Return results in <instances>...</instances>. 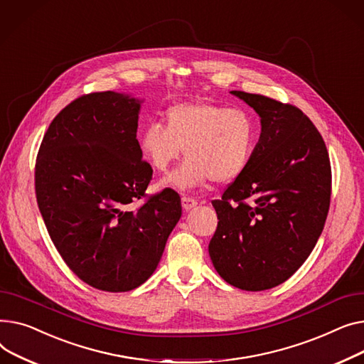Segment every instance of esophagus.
Masks as SVG:
<instances>
[{
  "label": "esophagus",
  "mask_w": 364,
  "mask_h": 364,
  "mask_svg": "<svg viewBox=\"0 0 364 364\" xmlns=\"http://www.w3.org/2000/svg\"><path fill=\"white\" fill-rule=\"evenodd\" d=\"M197 204H198V203H197L196 198H192V197H182V207H183L185 211H188V210H191V208H194Z\"/></svg>",
  "instance_id": "1"
}]
</instances>
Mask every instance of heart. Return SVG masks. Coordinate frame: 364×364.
<instances>
[{"instance_id":"1","label":"heart","mask_w":364,"mask_h":364,"mask_svg":"<svg viewBox=\"0 0 364 364\" xmlns=\"http://www.w3.org/2000/svg\"><path fill=\"white\" fill-rule=\"evenodd\" d=\"M255 138V122L244 109L182 102L166 112L164 126H145L138 142L142 157L159 173H167L185 153L188 159L164 185L188 191L211 179L225 183L241 176L251 161Z\"/></svg>"}]
</instances>
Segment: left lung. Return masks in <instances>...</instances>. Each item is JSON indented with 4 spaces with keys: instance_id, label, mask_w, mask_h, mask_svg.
Listing matches in <instances>:
<instances>
[{
    "instance_id": "left-lung-1",
    "label": "left lung",
    "mask_w": 364,
    "mask_h": 364,
    "mask_svg": "<svg viewBox=\"0 0 364 364\" xmlns=\"http://www.w3.org/2000/svg\"><path fill=\"white\" fill-rule=\"evenodd\" d=\"M260 116L262 134L245 172L211 204L218 229L213 266L245 291L281 285L301 267L323 230L331 203V161L322 135L296 107L230 91Z\"/></svg>"
}]
</instances>
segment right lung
<instances>
[{
    "instance_id": "add662e5",
    "label": "right lung",
    "mask_w": 364,
    "mask_h": 364,
    "mask_svg": "<svg viewBox=\"0 0 364 364\" xmlns=\"http://www.w3.org/2000/svg\"><path fill=\"white\" fill-rule=\"evenodd\" d=\"M141 102L113 91L76 98L36 157V201L51 241L79 279L107 292L135 289L154 273L182 216L170 188L129 207L153 178L136 139Z\"/></svg>"
}]
</instances>
